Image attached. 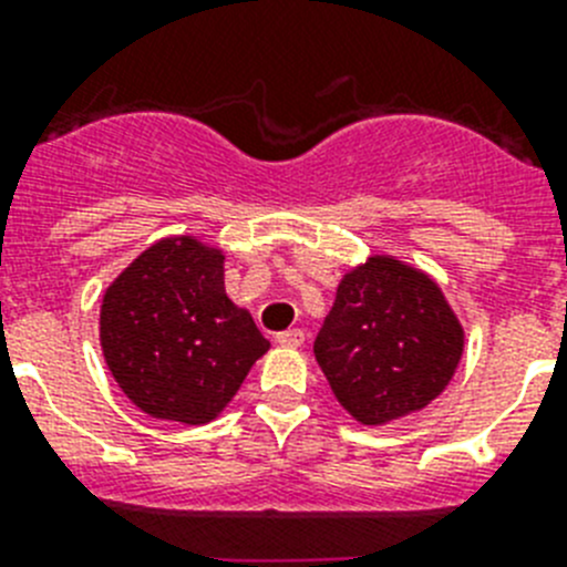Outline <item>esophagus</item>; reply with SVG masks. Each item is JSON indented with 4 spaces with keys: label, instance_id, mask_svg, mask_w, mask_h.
<instances>
[{
    "label": "esophagus",
    "instance_id": "1",
    "mask_svg": "<svg viewBox=\"0 0 567 567\" xmlns=\"http://www.w3.org/2000/svg\"><path fill=\"white\" fill-rule=\"evenodd\" d=\"M275 340H278L280 346H289V349H298V346L303 343V332H300V329H287V332L275 334Z\"/></svg>",
    "mask_w": 567,
    "mask_h": 567
}]
</instances>
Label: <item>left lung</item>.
I'll return each instance as SVG.
<instances>
[{
	"instance_id": "left-lung-1",
	"label": "left lung",
	"mask_w": 567,
	"mask_h": 567,
	"mask_svg": "<svg viewBox=\"0 0 567 567\" xmlns=\"http://www.w3.org/2000/svg\"><path fill=\"white\" fill-rule=\"evenodd\" d=\"M463 338L457 315L429 275L374 255L340 280L315 358L346 412L363 425H383L440 398Z\"/></svg>"
}]
</instances>
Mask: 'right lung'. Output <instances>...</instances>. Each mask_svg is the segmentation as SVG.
Wrapping results in <instances>:
<instances>
[{"instance_id":"1","label":"right lung","mask_w":567,"mask_h":567,"mask_svg":"<svg viewBox=\"0 0 567 567\" xmlns=\"http://www.w3.org/2000/svg\"><path fill=\"white\" fill-rule=\"evenodd\" d=\"M102 352L118 389L158 420L204 425L269 349L224 289V255L193 235L144 249L102 300Z\"/></svg>"}]
</instances>
